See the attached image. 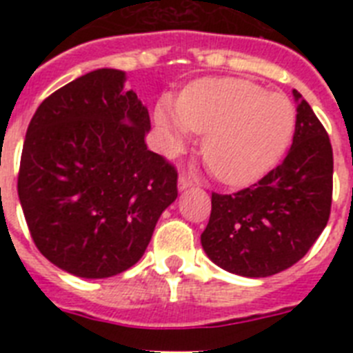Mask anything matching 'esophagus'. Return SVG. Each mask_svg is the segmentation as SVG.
Wrapping results in <instances>:
<instances>
[{
    "instance_id": "1",
    "label": "esophagus",
    "mask_w": 353,
    "mask_h": 353,
    "mask_svg": "<svg viewBox=\"0 0 353 353\" xmlns=\"http://www.w3.org/2000/svg\"><path fill=\"white\" fill-rule=\"evenodd\" d=\"M194 185V180L191 179V176H187V174H180L179 179V189L180 191H183V189H189V187Z\"/></svg>"
}]
</instances>
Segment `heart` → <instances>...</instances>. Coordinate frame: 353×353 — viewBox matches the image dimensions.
<instances>
[{"instance_id": "b5f03b06", "label": "heart", "mask_w": 353, "mask_h": 353, "mask_svg": "<svg viewBox=\"0 0 353 353\" xmlns=\"http://www.w3.org/2000/svg\"><path fill=\"white\" fill-rule=\"evenodd\" d=\"M161 146L183 148L191 132L205 134L201 154L224 183L244 185L276 164L292 139L295 111L283 93L244 79H205L183 93L180 105L164 97L155 108Z\"/></svg>"}]
</instances>
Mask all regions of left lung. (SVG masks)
Returning a JSON list of instances; mask_svg holds the SVG:
<instances>
[{"label": "left lung", "instance_id": "1", "mask_svg": "<svg viewBox=\"0 0 353 353\" xmlns=\"http://www.w3.org/2000/svg\"><path fill=\"white\" fill-rule=\"evenodd\" d=\"M293 145L263 179L233 194L212 192L201 245L221 269L267 277L297 263L327 226L332 203V146L297 90Z\"/></svg>", "mask_w": 353, "mask_h": 353}]
</instances>
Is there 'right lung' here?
I'll return each instance as SVG.
<instances>
[{"mask_svg": "<svg viewBox=\"0 0 353 353\" xmlns=\"http://www.w3.org/2000/svg\"><path fill=\"white\" fill-rule=\"evenodd\" d=\"M125 74L99 68L65 84L31 118L17 192L31 239L86 279L138 263L179 189L176 168L146 148L148 109Z\"/></svg>", "mask_w": 353, "mask_h": 353, "instance_id": "1", "label": "right lung"}]
</instances>
